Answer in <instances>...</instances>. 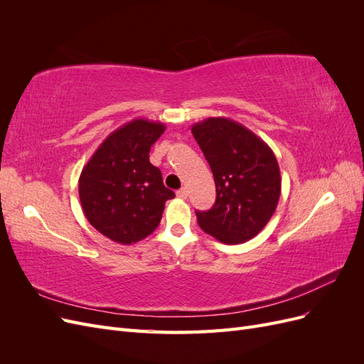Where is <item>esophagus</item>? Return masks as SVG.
Listing matches in <instances>:
<instances>
[{"instance_id": "obj_1", "label": "esophagus", "mask_w": 364, "mask_h": 364, "mask_svg": "<svg viewBox=\"0 0 364 364\" xmlns=\"http://www.w3.org/2000/svg\"><path fill=\"white\" fill-rule=\"evenodd\" d=\"M176 196H178L179 199H186V196H188V191H186L185 186H182V188L178 193H176Z\"/></svg>"}]
</instances>
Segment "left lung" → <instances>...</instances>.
Instances as JSON below:
<instances>
[{"label":"left lung","mask_w":364,"mask_h":364,"mask_svg":"<svg viewBox=\"0 0 364 364\" xmlns=\"http://www.w3.org/2000/svg\"><path fill=\"white\" fill-rule=\"evenodd\" d=\"M211 167L215 203L196 211L206 234L225 245H240L269 223L281 196V171L272 149L237 121L211 117L191 127Z\"/></svg>","instance_id":"8db88e82"}]
</instances>
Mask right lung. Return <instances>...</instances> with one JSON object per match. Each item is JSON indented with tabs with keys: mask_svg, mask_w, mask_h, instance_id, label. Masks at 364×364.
I'll use <instances>...</instances> for the list:
<instances>
[{
	"mask_svg": "<svg viewBox=\"0 0 364 364\" xmlns=\"http://www.w3.org/2000/svg\"><path fill=\"white\" fill-rule=\"evenodd\" d=\"M165 126L135 118L114 130L95 150L79 178L83 214L98 232L119 245L149 237L174 193L150 164L151 146Z\"/></svg>",
	"mask_w": 364,
	"mask_h": 364,
	"instance_id": "add662e5",
	"label": "right lung"
}]
</instances>
